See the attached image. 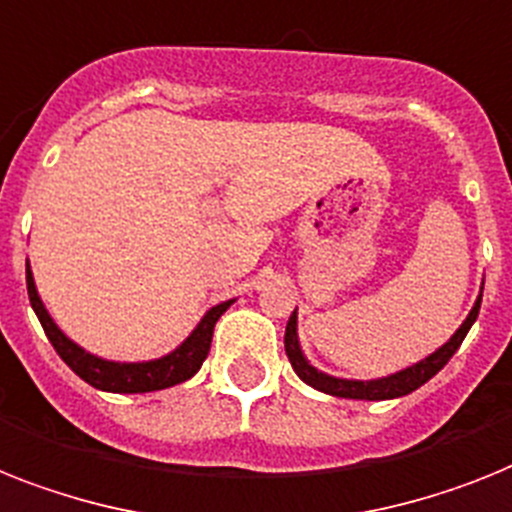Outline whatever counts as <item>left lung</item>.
Listing matches in <instances>:
<instances>
[{
  "mask_svg": "<svg viewBox=\"0 0 512 512\" xmlns=\"http://www.w3.org/2000/svg\"><path fill=\"white\" fill-rule=\"evenodd\" d=\"M479 307H482V296L476 299L474 309L468 312L466 322L461 328L455 330V336L450 338L442 349H437L435 354L427 356L424 362L414 364V367L403 369L398 375L382 377V380H369V382H356V380H338V377H328L317 372L315 367H309L307 359L302 356V349H299V341H296V309L294 315L289 317V325H286V336H283V346H286V356H289L291 367L299 377H302L307 385L322 390L328 395H338V398H359V401H385V398H398V395H409L411 390L422 388L424 382L432 380V377L440 372L445 364L450 362V356L458 351V346L466 338L468 328L474 325L476 315H479Z\"/></svg>",
  "mask_w": 512,
  "mask_h": 512,
  "instance_id": "left-lung-1",
  "label": "left lung"
}]
</instances>
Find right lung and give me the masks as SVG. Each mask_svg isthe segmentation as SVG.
<instances>
[{
  "label": "right lung",
  "mask_w": 512,
  "mask_h": 512,
  "mask_svg": "<svg viewBox=\"0 0 512 512\" xmlns=\"http://www.w3.org/2000/svg\"><path fill=\"white\" fill-rule=\"evenodd\" d=\"M25 283H28V299L30 307L36 309L41 328H44L46 338L51 341L54 351L62 356V362L75 372L80 380L98 390H109V393H150V390H163L179 382L190 380L197 369L203 367L210 351V338H213V328H216L218 317L229 309L231 302H223L213 307L203 322L192 330V336L171 351L169 356L156 359V362H143V364H117V362H103L98 356L85 354L77 343L64 336L62 330L54 325L49 312L44 309L41 299H38L36 283L30 276V268L25 265Z\"/></svg>",
  "instance_id": "add662e5"
}]
</instances>
